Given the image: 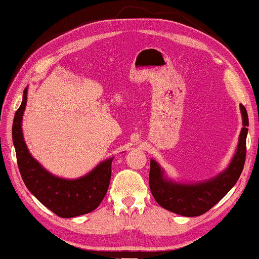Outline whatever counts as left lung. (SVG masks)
<instances>
[{
    "label": "left lung",
    "mask_w": 259,
    "mask_h": 259,
    "mask_svg": "<svg viewBox=\"0 0 259 259\" xmlns=\"http://www.w3.org/2000/svg\"><path fill=\"white\" fill-rule=\"evenodd\" d=\"M243 128L241 130L237 151L224 173L210 181L196 184H180L167 181L161 168L154 160L150 162L149 182L154 199L160 206L184 217H198L214 206L235 186L243 170L247 154L248 113L241 105Z\"/></svg>",
    "instance_id": "obj_1"
}]
</instances>
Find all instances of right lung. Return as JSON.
Listing matches in <instances>:
<instances>
[{"label": "right lung", "instance_id": "obj_1", "mask_svg": "<svg viewBox=\"0 0 259 259\" xmlns=\"http://www.w3.org/2000/svg\"><path fill=\"white\" fill-rule=\"evenodd\" d=\"M26 101L27 89L24 90L22 105L16 110L12 124L16 157L26 188L41 204L61 218H73L96 210L107 194L113 159L101 162L91 173L77 180H63L48 173L31 157L24 142L22 118Z\"/></svg>", "mask_w": 259, "mask_h": 259}]
</instances>
